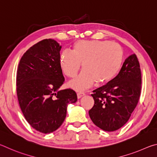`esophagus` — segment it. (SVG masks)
Returning <instances> with one entry per match:
<instances>
[{
    "label": "esophagus",
    "mask_w": 157,
    "mask_h": 157,
    "mask_svg": "<svg viewBox=\"0 0 157 157\" xmlns=\"http://www.w3.org/2000/svg\"><path fill=\"white\" fill-rule=\"evenodd\" d=\"M77 95H78V99H79V98H82L83 96H84L85 94H84V93H78V94H77Z\"/></svg>",
    "instance_id": "34e87169"
}]
</instances>
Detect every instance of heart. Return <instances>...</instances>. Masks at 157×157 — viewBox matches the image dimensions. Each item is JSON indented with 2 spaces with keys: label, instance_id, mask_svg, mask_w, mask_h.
Masks as SVG:
<instances>
[{
  "label": "heart",
  "instance_id": "obj_1",
  "mask_svg": "<svg viewBox=\"0 0 157 157\" xmlns=\"http://www.w3.org/2000/svg\"><path fill=\"white\" fill-rule=\"evenodd\" d=\"M123 48L109 41H76L72 52L65 50L61 53L59 65L68 78H74L82 63L83 71L69 82V86L78 91L91 87L94 82L104 84L115 78L124 61Z\"/></svg>",
  "mask_w": 157,
  "mask_h": 157
}]
</instances>
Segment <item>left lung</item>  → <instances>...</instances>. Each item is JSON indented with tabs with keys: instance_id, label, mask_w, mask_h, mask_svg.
<instances>
[{
	"instance_id": "8db88e82",
	"label": "left lung",
	"mask_w": 157,
	"mask_h": 157,
	"mask_svg": "<svg viewBox=\"0 0 157 157\" xmlns=\"http://www.w3.org/2000/svg\"><path fill=\"white\" fill-rule=\"evenodd\" d=\"M141 92V71L135 54L124 61L118 75L93 91L94 105L89 111L95 125L113 132L125 124L139 102Z\"/></svg>"
}]
</instances>
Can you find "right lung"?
Listing matches in <instances>:
<instances>
[{"label": "right lung", "mask_w": 157, "mask_h": 157, "mask_svg": "<svg viewBox=\"0 0 157 157\" xmlns=\"http://www.w3.org/2000/svg\"><path fill=\"white\" fill-rule=\"evenodd\" d=\"M61 48L54 39H44L23 54L18 66L17 94L21 109L31 127L44 134L59 128L68 105L78 100L73 89L59 90L64 82L59 65Z\"/></svg>", "instance_id": "right-lung-1"}]
</instances>
